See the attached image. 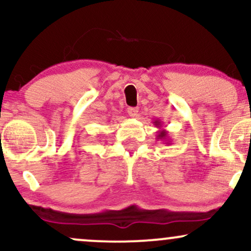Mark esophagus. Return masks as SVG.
<instances>
[{"label":"esophagus","instance_id":"34e87169","mask_svg":"<svg viewBox=\"0 0 251 251\" xmlns=\"http://www.w3.org/2000/svg\"><path fill=\"white\" fill-rule=\"evenodd\" d=\"M127 113H128L129 117L135 118L138 116V108L137 107H128L127 108Z\"/></svg>","mask_w":251,"mask_h":251}]
</instances>
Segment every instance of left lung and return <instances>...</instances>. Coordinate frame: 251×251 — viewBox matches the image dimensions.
Wrapping results in <instances>:
<instances>
[{
  "instance_id": "1",
  "label": "left lung",
  "mask_w": 251,
  "mask_h": 251,
  "mask_svg": "<svg viewBox=\"0 0 251 251\" xmlns=\"http://www.w3.org/2000/svg\"><path fill=\"white\" fill-rule=\"evenodd\" d=\"M153 124H154L155 127L159 128V131L157 132V139L163 140V142H165L164 144H168V145H170V144H171V140L169 139V135H168L169 132L166 131L165 128H162L163 127L162 122H160V120H154Z\"/></svg>"
}]
</instances>
